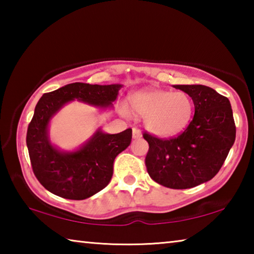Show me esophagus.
<instances>
[{
    "label": "esophagus",
    "mask_w": 254,
    "mask_h": 254,
    "mask_svg": "<svg viewBox=\"0 0 254 254\" xmlns=\"http://www.w3.org/2000/svg\"><path fill=\"white\" fill-rule=\"evenodd\" d=\"M132 136H133V139H140V137L142 136V133H141V131L137 127H133L132 128Z\"/></svg>",
    "instance_id": "obj_1"
}]
</instances>
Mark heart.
<instances>
[{
    "label": "heart",
    "mask_w": 254,
    "mask_h": 254,
    "mask_svg": "<svg viewBox=\"0 0 254 254\" xmlns=\"http://www.w3.org/2000/svg\"><path fill=\"white\" fill-rule=\"evenodd\" d=\"M132 111L145 118L148 130L158 136H173L187 127L192 114V101L184 92L151 89L131 97ZM123 113L127 114V109Z\"/></svg>",
    "instance_id": "b5f03b06"
}]
</instances>
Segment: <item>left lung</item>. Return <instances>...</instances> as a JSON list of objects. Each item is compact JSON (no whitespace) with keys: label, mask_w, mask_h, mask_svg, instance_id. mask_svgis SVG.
<instances>
[{"label":"left lung","mask_w":254,"mask_h":254,"mask_svg":"<svg viewBox=\"0 0 254 254\" xmlns=\"http://www.w3.org/2000/svg\"><path fill=\"white\" fill-rule=\"evenodd\" d=\"M195 106L194 118L177 136L162 139L145 131V167L162 186L187 189L208 182L224 163L236 127L229 98L204 85H175Z\"/></svg>","instance_id":"obj_1"}]
</instances>
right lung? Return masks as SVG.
Instances as JSON below:
<instances>
[{"label": "right lung", "mask_w": 254, "mask_h": 254, "mask_svg": "<svg viewBox=\"0 0 254 254\" xmlns=\"http://www.w3.org/2000/svg\"><path fill=\"white\" fill-rule=\"evenodd\" d=\"M121 85L72 83L46 93L36 105L29 123L27 145L33 174L47 190L66 199L81 200L109 185L113 162L131 143L132 130L118 134L96 131L84 147L75 152H60L51 145L47 128L53 115L64 104L78 100L100 107L112 106Z\"/></svg>", "instance_id": "obj_1"}]
</instances>
